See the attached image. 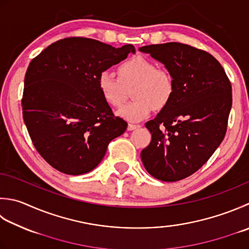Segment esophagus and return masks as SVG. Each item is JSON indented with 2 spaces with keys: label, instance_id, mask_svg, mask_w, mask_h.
<instances>
[{
  "label": "esophagus",
  "instance_id": "esophagus-1",
  "mask_svg": "<svg viewBox=\"0 0 249 249\" xmlns=\"http://www.w3.org/2000/svg\"><path fill=\"white\" fill-rule=\"evenodd\" d=\"M140 127V125H135V124H128L127 126V130H134V129H137Z\"/></svg>",
  "mask_w": 249,
  "mask_h": 249
}]
</instances>
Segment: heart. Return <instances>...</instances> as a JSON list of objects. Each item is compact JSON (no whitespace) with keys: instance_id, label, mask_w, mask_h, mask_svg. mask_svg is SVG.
<instances>
[{"instance_id":"1","label":"heart","mask_w":249,"mask_h":249,"mask_svg":"<svg viewBox=\"0 0 249 249\" xmlns=\"http://www.w3.org/2000/svg\"><path fill=\"white\" fill-rule=\"evenodd\" d=\"M119 79L109 71L101 72L97 85L107 104L120 107L125 100L126 89L131 90L133 102L118 110L120 118L129 122H138L151 114L155 108L160 110L172 100L175 82L166 70L158 69L148 58L136 56L122 62L118 68Z\"/></svg>"}]
</instances>
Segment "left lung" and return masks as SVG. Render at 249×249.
I'll use <instances>...</instances> for the list:
<instances>
[{
  "label": "left lung",
  "instance_id": "obj_1",
  "mask_svg": "<svg viewBox=\"0 0 249 249\" xmlns=\"http://www.w3.org/2000/svg\"><path fill=\"white\" fill-rule=\"evenodd\" d=\"M139 51L162 62L175 82L172 100L145 123L152 139L141 151V160L154 178L178 181L201 168L225 138L231 83L215 57L187 44H155Z\"/></svg>",
  "mask_w": 249,
  "mask_h": 249
}]
</instances>
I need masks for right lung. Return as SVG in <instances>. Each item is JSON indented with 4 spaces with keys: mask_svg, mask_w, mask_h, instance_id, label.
I'll list each match as a JSON object with an SVG mask.
<instances>
[{
    "mask_svg": "<svg viewBox=\"0 0 249 249\" xmlns=\"http://www.w3.org/2000/svg\"><path fill=\"white\" fill-rule=\"evenodd\" d=\"M136 53L86 37H67L36 56L24 76L22 116L36 151L67 175L97 167L112 139L127 128L97 85L101 72Z\"/></svg>",
    "mask_w": 249,
    "mask_h": 249,
    "instance_id": "right-lung-1",
    "label": "right lung"
}]
</instances>
